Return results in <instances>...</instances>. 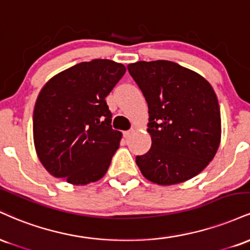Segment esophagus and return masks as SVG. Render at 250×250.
Wrapping results in <instances>:
<instances>
[{
  "label": "esophagus",
  "mask_w": 250,
  "mask_h": 250,
  "mask_svg": "<svg viewBox=\"0 0 250 250\" xmlns=\"http://www.w3.org/2000/svg\"><path fill=\"white\" fill-rule=\"evenodd\" d=\"M136 133V129H130V130H125L123 131V136L125 137V139H129V137L131 136V135Z\"/></svg>",
  "instance_id": "34e87169"
}]
</instances>
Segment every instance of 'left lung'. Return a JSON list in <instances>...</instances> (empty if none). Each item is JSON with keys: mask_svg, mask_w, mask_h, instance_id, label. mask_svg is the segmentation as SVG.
I'll return each instance as SVG.
<instances>
[{"mask_svg": "<svg viewBox=\"0 0 250 250\" xmlns=\"http://www.w3.org/2000/svg\"><path fill=\"white\" fill-rule=\"evenodd\" d=\"M128 70L149 109L151 148L136 156L142 175L161 186L193 179L214 159L221 142L213 87L200 74L166 60L130 63Z\"/></svg>", "mask_w": 250, "mask_h": 250, "instance_id": "left-lung-1", "label": "left lung"}]
</instances>
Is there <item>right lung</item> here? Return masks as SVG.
Instances as JSON below:
<instances>
[{
  "mask_svg": "<svg viewBox=\"0 0 250 250\" xmlns=\"http://www.w3.org/2000/svg\"><path fill=\"white\" fill-rule=\"evenodd\" d=\"M122 63L81 62L43 85L33 115L34 145L48 173L74 186L107 173L122 133L111 128L105 97L125 75Z\"/></svg>",
  "mask_w": 250,
  "mask_h": 250,
  "instance_id": "obj_1",
  "label": "right lung"
}]
</instances>
